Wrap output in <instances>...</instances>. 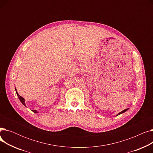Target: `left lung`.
<instances>
[{"label": "left lung", "mask_w": 153, "mask_h": 153, "mask_svg": "<svg viewBox=\"0 0 153 153\" xmlns=\"http://www.w3.org/2000/svg\"><path fill=\"white\" fill-rule=\"evenodd\" d=\"M128 110V108H126V109H125V110H123L122 111H121V112H120V113L118 114H117V115H120V114H123V113H124V112H125L126 111H127Z\"/></svg>", "instance_id": "1"}]
</instances>
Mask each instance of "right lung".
Wrapping results in <instances>:
<instances>
[{"mask_svg":"<svg viewBox=\"0 0 153 153\" xmlns=\"http://www.w3.org/2000/svg\"><path fill=\"white\" fill-rule=\"evenodd\" d=\"M15 90H16V88H15ZM16 92H17V90H16ZM17 96H18L19 99H20V102L22 103L23 105H25V106H26V105H25V99H24L22 97H21L20 95H19V94L17 93ZM32 111H33L34 113H38L37 111H36V110H32Z\"/></svg>","mask_w":153,"mask_h":153,"instance_id":"right-lung-1","label":"right lung"}]
</instances>
